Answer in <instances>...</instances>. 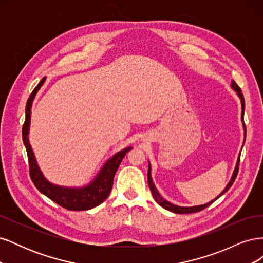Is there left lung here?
I'll list each match as a JSON object with an SVG mask.
<instances>
[{"mask_svg": "<svg viewBox=\"0 0 263 263\" xmlns=\"http://www.w3.org/2000/svg\"><path fill=\"white\" fill-rule=\"evenodd\" d=\"M232 87L233 89L237 92V94H238V97H239V99H240V102H241V121H242V126H243V129H245V136H246V126H245V123H243V113H245V99H243V95H242V93H241V90H240V87L237 85V83L233 80V82H232ZM239 162H240V156H239V158H238V160H237V163H236V168H235V170H234V173H233V177H232V179H230V181H229V183L227 184V186L225 187V190L222 191V192L215 198V200H213V201H211L210 203H206V204H204V205H198V206H191V208H183V206H178V205H174V204H172V203H170V202H168L166 200H164V198L159 194V192L157 191V189H156V186H155V184H154V182H153V178H151V168H150V163L148 164V184H149V187H150V191H151V193H153V196H154V198H155V201L160 205V206H162L163 209H165V210H168V211H170V212H173V213H176V214H190V213H196V212H200V211H203L204 209H206L208 208V206H210L213 202H215L217 200L218 197H220L222 194L224 193H226L227 191L229 190V187L233 185V183L235 182V179H236V177H237V174H238V168H239Z\"/></svg>", "mask_w": 263, "mask_h": 263, "instance_id": "left-lung-1", "label": "left lung"}]
</instances>
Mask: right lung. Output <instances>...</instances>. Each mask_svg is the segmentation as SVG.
<instances>
[{
    "mask_svg": "<svg viewBox=\"0 0 263 263\" xmlns=\"http://www.w3.org/2000/svg\"><path fill=\"white\" fill-rule=\"evenodd\" d=\"M45 82V78L38 83L34 91L31 92L29 99L26 103V117L25 123L23 125L22 136L24 145L26 147L27 157H28V164H29V176L31 181L38 189L39 192H42L47 197H49L51 201L60 205L61 208L70 210V211H86L91 210L95 206L100 205L101 203L106 200V197L109 195L110 190L113 186V180L115 173L121 164L123 158L126 154L132 149V147H127L119 151L112 158L108 159L105 164L102 166V169L98 173V176L91 181L89 184L82 187H66L55 185L47 180L41 169L36 162L33 150L29 145L28 140V132H29V124H30V108L35 95L41 89L42 85Z\"/></svg>",
    "mask_w": 263,
    "mask_h": 263,
    "instance_id": "obj_1",
    "label": "right lung"
}]
</instances>
